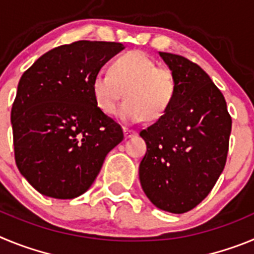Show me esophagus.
Wrapping results in <instances>:
<instances>
[{
  "instance_id": "esophagus-1",
  "label": "esophagus",
  "mask_w": 254,
  "mask_h": 254,
  "mask_svg": "<svg viewBox=\"0 0 254 254\" xmlns=\"http://www.w3.org/2000/svg\"><path fill=\"white\" fill-rule=\"evenodd\" d=\"M123 134H125V138H131L133 137V136H136L137 134V132L133 131V129H129V128H123Z\"/></svg>"
}]
</instances>
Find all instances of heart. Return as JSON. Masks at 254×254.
<instances>
[{
	"label": "heart",
	"instance_id": "obj_1",
	"mask_svg": "<svg viewBox=\"0 0 254 254\" xmlns=\"http://www.w3.org/2000/svg\"><path fill=\"white\" fill-rule=\"evenodd\" d=\"M177 91L174 73L168 67L140 51L116 58L109 72L96 73L91 80L94 102L102 113L111 116L123 93L127 98L118 108L117 117L126 123L159 120L172 105Z\"/></svg>",
	"mask_w": 254,
	"mask_h": 254
}]
</instances>
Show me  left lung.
<instances>
[{"instance_id":"obj_1","label":"left lung","mask_w":254,"mask_h":254,"mask_svg":"<svg viewBox=\"0 0 254 254\" xmlns=\"http://www.w3.org/2000/svg\"><path fill=\"white\" fill-rule=\"evenodd\" d=\"M159 55L174 73L177 91L167 113L140 132L147 151L138 174L152 205L183 214L210 193L223 173L232 118L224 95L198 64Z\"/></svg>"}]
</instances>
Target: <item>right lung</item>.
<instances>
[{"label":"right lung","instance_id":"obj_1","mask_svg":"<svg viewBox=\"0 0 254 254\" xmlns=\"http://www.w3.org/2000/svg\"><path fill=\"white\" fill-rule=\"evenodd\" d=\"M123 48L89 40L57 47L20 78L11 109L15 161L39 193L81 196L123 140L121 126L98 109L91 94L94 76Z\"/></svg>","mask_w":254,"mask_h":254}]
</instances>
